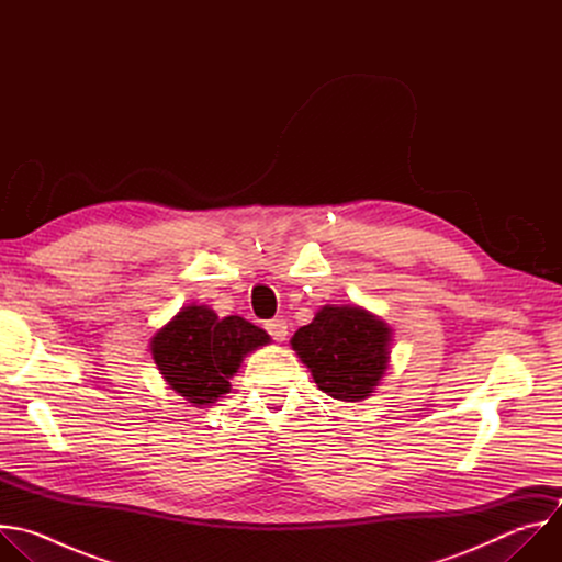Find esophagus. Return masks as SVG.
<instances>
[{
    "label": "esophagus",
    "mask_w": 562,
    "mask_h": 562,
    "mask_svg": "<svg viewBox=\"0 0 562 562\" xmlns=\"http://www.w3.org/2000/svg\"><path fill=\"white\" fill-rule=\"evenodd\" d=\"M265 329L269 331V336H271L276 342H284L286 336H289V325H286V319H282V317L269 319V323L265 325Z\"/></svg>",
    "instance_id": "esophagus-1"
}]
</instances>
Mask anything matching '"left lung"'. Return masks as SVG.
Here are the masks:
<instances>
[{
	"label": "left lung",
	"instance_id": "8db88e82",
	"mask_svg": "<svg viewBox=\"0 0 562 562\" xmlns=\"http://www.w3.org/2000/svg\"><path fill=\"white\" fill-rule=\"evenodd\" d=\"M319 391L345 403H360L389 367L391 327L362 306L327 304L291 338Z\"/></svg>",
	"mask_w": 562,
	"mask_h": 562
}]
</instances>
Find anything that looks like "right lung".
I'll list each match as a JSON object with an SVG mask.
<instances>
[{"label":"right lung","instance_id":"add662e5","mask_svg":"<svg viewBox=\"0 0 562 562\" xmlns=\"http://www.w3.org/2000/svg\"><path fill=\"white\" fill-rule=\"evenodd\" d=\"M269 342L245 317H217L206 304H189L150 338V353L171 389L204 407L228 393L245 356Z\"/></svg>","mask_w":562,"mask_h":562}]
</instances>
